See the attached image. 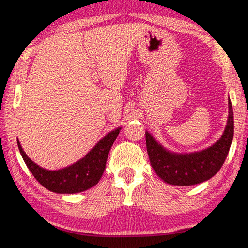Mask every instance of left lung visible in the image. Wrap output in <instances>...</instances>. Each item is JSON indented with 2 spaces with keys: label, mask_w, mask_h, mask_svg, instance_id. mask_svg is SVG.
I'll return each instance as SVG.
<instances>
[{
  "label": "left lung",
  "mask_w": 248,
  "mask_h": 248,
  "mask_svg": "<svg viewBox=\"0 0 248 248\" xmlns=\"http://www.w3.org/2000/svg\"><path fill=\"white\" fill-rule=\"evenodd\" d=\"M233 134V108L229 99V119L224 133L207 150L190 154L170 153L145 132L146 150L153 170L164 182L177 186H191L205 182L220 170L229 154Z\"/></svg>",
  "instance_id": "8db88e82"
}]
</instances>
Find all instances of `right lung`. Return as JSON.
Wrapping results in <instances>:
<instances>
[{
    "label": "right lung",
    "instance_id": "right-lung-1",
    "mask_svg": "<svg viewBox=\"0 0 248 248\" xmlns=\"http://www.w3.org/2000/svg\"><path fill=\"white\" fill-rule=\"evenodd\" d=\"M121 128L105 136L85 157L75 164L58 170H47L35 164L24 152L17 140L19 152L29 170L38 183L48 190L57 194H75L87 190L99 182L106 167L107 157Z\"/></svg>",
    "mask_w": 248,
    "mask_h": 248
}]
</instances>
